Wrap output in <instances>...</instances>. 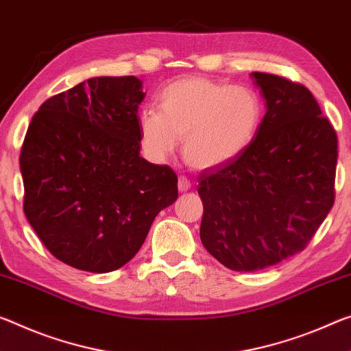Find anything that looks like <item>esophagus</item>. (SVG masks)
I'll use <instances>...</instances> for the list:
<instances>
[{
  "label": "esophagus",
  "instance_id": "34e87169",
  "mask_svg": "<svg viewBox=\"0 0 351 351\" xmlns=\"http://www.w3.org/2000/svg\"><path fill=\"white\" fill-rule=\"evenodd\" d=\"M178 189H180V192H187L191 189V180L187 176H180V180H178Z\"/></svg>",
  "mask_w": 351,
  "mask_h": 351
}]
</instances>
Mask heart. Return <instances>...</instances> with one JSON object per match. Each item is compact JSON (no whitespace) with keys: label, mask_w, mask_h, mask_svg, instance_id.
I'll return each mask as SVG.
<instances>
[{"label":"heart","mask_w":351,"mask_h":351,"mask_svg":"<svg viewBox=\"0 0 351 351\" xmlns=\"http://www.w3.org/2000/svg\"><path fill=\"white\" fill-rule=\"evenodd\" d=\"M159 110L138 115L142 148L154 162H162L182 137L186 162L198 170L214 169L237 159L252 147L263 125L259 93L202 76L167 86L158 98Z\"/></svg>","instance_id":"b5f03b06"}]
</instances>
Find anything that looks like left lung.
Returning a JSON list of instances; mask_svg holds the SVG:
<instances>
[{
	"mask_svg": "<svg viewBox=\"0 0 351 351\" xmlns=\"http://www.w3.org/2000/svg\"><path fill=\"white\" fill-rule=\"evenodd\" d=\"M267 112L245 153L199 173V237L236 271L275 265L308 247L335 204L337 134L313 93L252 73Z\"/></svg>",
	"mask_w": 351,
	"mask_h": 351,
	"instance_id": "obj_1",
	"label": "left lung"
}]
</instances>
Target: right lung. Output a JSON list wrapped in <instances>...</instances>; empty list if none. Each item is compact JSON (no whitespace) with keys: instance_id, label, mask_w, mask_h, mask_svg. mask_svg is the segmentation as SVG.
<instances>
[{"instance_id":"obj_1","label":"right lung","mask_w":351,"mask_h":351,"mask_svg":"<svg viewBox=\"0 0 351 351\" xmlns=\"http://www.w3.org/2000/svg\"><path fill=\"white\" fill-rule=\"evenodd\" d=\"M143 98L136 76L90 77L48 98L27 126L25 215L48 252L75 269H120L178 198L175 171L141 156Z\"/></svg>"}]
</instances>
